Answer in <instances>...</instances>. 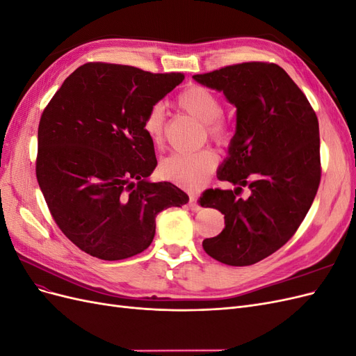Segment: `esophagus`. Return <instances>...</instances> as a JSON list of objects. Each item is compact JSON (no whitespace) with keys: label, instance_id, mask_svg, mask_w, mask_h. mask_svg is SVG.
<instances>
[{"label":"esophagus","instance_id":"esophagus-1","mask_svg":"<svg viewBox=\"0 0 356 356\" xmlns=\"http://www.w3.org/2000/svg\"><path fill=\"white\" fill-rule=\"evenodd\" d=\"M188 207L191 211H199L200 207L197 203V196L196 195H190V199H188Z\"/></svg>","mask_w":356,"mask_h":356}]
</instances>
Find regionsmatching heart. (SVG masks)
<instances>
[{
  "label": "heart",
  "instance_id": "b5f03b06",
  "mask_svg": "<svg viewBox=\"0 0 356 356\" xmlns=\"http://www.w3.org/2000/svg\"><path fill=\"white\" fill-rule=\"evenodd\" d=\"M177 104L182 111L196 117L207 127L208 138L217 144L230 141V131L222 114V102L211 89L193 84L182 90ZM166 114L163 104H153L144 117V132L154 145H161L165 139ZM218 156L212 149H199L195 153H174L160 160L159 174L166 181L188 190H197L207 184L217 169Z\"/></svg>",
  "mask_w": 356,
  "mask_h": 356
}]
</instances>
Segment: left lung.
I'll return each instance as SVG.
<instances>
[{
	"label": "left lung",
	"mask_w": 356,
	"mask_h": 356,
	"mask_svg": "<svg viewBox=\"0 0 356 356\" xmlns=\"http://www.w3.org/2000/svg\"><path fill=\"white\" fill-rule=\"evenodd\" d=\"M236 106V132L218 170L234 190H207L202 207L224 213L203 250L229 266H251L293 238L321 181L319 124L306 95L276 63L243 62L193 75ZM243 186L248 200L238 197Z\"/></svg>",
	"instance_id": "8db88e82"
}]
</instances>
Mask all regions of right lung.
I'll list each match as a JSON object with an SVG mask.
<instances>
[{
  "instance_id": "add662e5",
  "label": "right lung",
  "mask_w": 356,
  "mask_h": 356,
  "mask_svg": "<svg viewBox=\"0 0 356 356\" xmlns=\"http://www.w3.org/2000/svg\"><path fill=\"white\" fill-rule=\"evenodd\" d=\"M184 74L89 62L63 81L38 124L35 174L53 220L81 251L106 261L149 246L160 211L188 202L157 166L144 132L149 106Z\"/></svg>"
}]
</instances>
